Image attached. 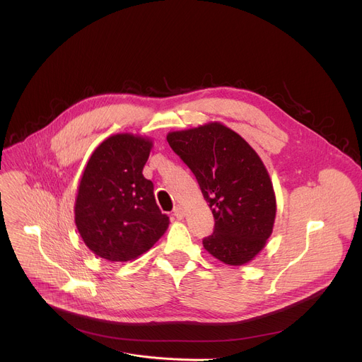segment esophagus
Segmentation results:
<instances>
[{
  "mask_svg": "<svg viewBox=\"0 0 362 362\" xmlns=\"http://www.w3.org/2000/svg\"><path fill=\"white\" fill-rule=\"evenodd\" d=\"M173 215H175L177 219H183V218H185V209L182 208L180 204H177L176 208L173 209Z\"/></svg>",
  "mask_w": 362,
  "mask_h": 362,
  "instance_id": "esophagus-1",
  "label": "esophagus"
}]
</instances>
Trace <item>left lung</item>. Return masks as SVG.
<instances>
[{
	"mask_svg": "<svg viewBox=\"0 0 362 362\" xmlns=\"http://www.w3.org/2000/svg\"><path fill=\"white\" fill-rule=\"evenodd\" d=\"M172 150L196 176L215 228L203 246L223 264L239 267L259 253L272 233L276 199L257 153L221 123L170 132Z\"/></svg>",
	"mask_w": 362,
	"mask_h": 362,
	"instance_id": "8db88e82",
	"label": "left lung"
}]
</instances>
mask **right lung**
Wrapping results in <instances>:
<instances>
[{"instance_id":"obj_1","label":"right lung","mask_w":362,"mask_h":362,"mask_svg":"<svg viewBox=\"0 0 362 362\" xmlns=\"http://www.w3.org/2000/svg\"><path fill=\"white\" fill-rule=\"evenodd\" d=\"M151 140L130 133L110 136L91 154L80 180L74 221L87 247L110 262L147 252L169 226L143 176Z\"/></svg>"}]
</instances>
